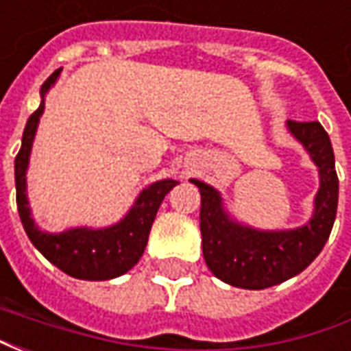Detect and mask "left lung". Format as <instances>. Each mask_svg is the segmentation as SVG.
I'll return each instance as SVG.
<instances>
[{
  "label": "left lung",
  "mask_w": 351,
  "mask_h": 351,
  "mask_svg": "<svg viewBox=\"0 0 351 351\" xmlns=\"http://www.w3.org/2000/svg\"><path fill=\"white\" fill-rule=\"evenodd\" d=\"M287 131L308 152L319 175L310 220L295 229H256L231 218L221 193L206 182L191 178L201 193L199 228L203 256L216 278L243 289H265L293 278L324 250L331 235L339 176L331 138L319 122H286Z\"/></svg>",
  "instance_id": "1"
}]
</instances>
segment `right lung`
<instances>
[{"label":"right lung","instance_id":"right-lung-1","mask_svg":"<svg viewBox=\"0 0 351 351\" xmlns=\"http://www.w3.org/2000/svg\"><path fill=\"white\" fill-rule=\"evenodd\" d=\"M58 69L41 86V105L27 118L22 146L14 160L16 206L29 241L50 263L79 280H110L131 271L145 254L150 229L161 201L175 188L176 180L163 178L146 186L122 220L107 228H71L62 233L43 231L35 223L27 201V165L37 125L45 110V97L60 77Z\"/></svg>","mask_w":351,"mask_h":351}]
</instances>
